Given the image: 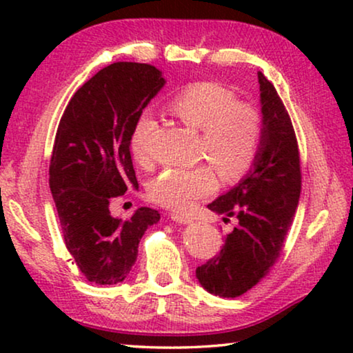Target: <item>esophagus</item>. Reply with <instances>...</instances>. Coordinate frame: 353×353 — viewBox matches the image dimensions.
<instances>
[{
	"label": "esophagus",
	"mask_w": 353,
	"mask_h": 353,
	"mask_svg": "<svg viewBox=\"0 0 353 353\" xmlns=\"http://www.w3.org/2000/svg\"><path fill=\"white\" fill-rule=\"evenodd\" d=\"M170 216L173 221H178V223H191L192 221V216L188 214H181V212H173Z\"/></svg>",
	"instance_id": "34e87169"
}]
</instances>
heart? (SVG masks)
Listing matches in <instances>:
<instances>
[{
	"mask_svg": "<svg viewBox=\"0 0 353 353\" xmlns=\"http://www.w3.org/2000/svg\"><path fill=\"white\" fill-rule=\"evenodd\" d=\"M168 112L194 130H201L199 156L207 159L188 168H168L149 186L154 202L186 210L219 188V172L226 181L239 180L257 161L265 137L263 114L257 105L238 101L230 88L201 81L183 88L168 101ZM156 120L144 110L133 125L130 149L134 161H151L149 139Z\"/></svg>",
	"mask_w": 353,
	"mask_h": 353,
	"instance_id": "obj_1",
	"label": "heart"
}]
</instances>
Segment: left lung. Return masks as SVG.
<instances>
[{
    "label": "left lung",
    "instance_id": "left-lung-1",
    "mask_svg": "<svg viewBox=\"0 0 353 353\" xmlns=\"http://www.w3.org/2000/svg\"><path fill=\"white\" fill-rule=\"evenodd\" d=\"M265 137L248 176L207 207L236 216L220 252L196 268L210 294L239 297L267 276L281 255L301 197V154L291 117L272 81L259 72Z\"/></svg>",
    "mask_w": 353,
    "mask_h": 353
}]
</instances>
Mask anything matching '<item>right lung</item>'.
I'll return each instance as SVG.
<instances>
[{
  "instance_id": "add662e5",
  "label": "right lung",
  "mask_w": 353,
  "mask_h": 353,
  "mask_svg": "<svg viewBox=\"0 0 353 353\" xmlns=\"http://www.w3.org/2000/svg\"><path fill=\"white\" fill-rule=\"evenodd\" d=\"M163 83L154 65L114 62L75 91L61 117L50 188L65 248L90 283H122L137 262L144 231L161 219L149 207L115 219L109 204L138 186L130 137Z\"/></svg>"
}]
</instances>
